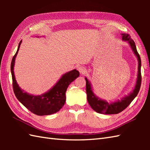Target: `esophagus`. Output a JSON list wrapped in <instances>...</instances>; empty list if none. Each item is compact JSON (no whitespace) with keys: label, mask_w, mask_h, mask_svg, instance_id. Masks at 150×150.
Listing matches in <instances>:
<instances>
[{"label":"esophagus","mask_w":150,"mask_h":150,"mask_svg":"<svg viewBox=\"0 0 150 150\" xmlns=\"http://www.w3.org/2000/svg\"><path fill=\"white\" fill-rule=\"evenodd\" d=\"M77 69L79 70V72H80L81 73H82V74H84V73H85L86 72V68H84V66H78Z\"/></svg>","instance_id":"1"}]
</instances>
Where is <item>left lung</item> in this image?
<instances>
[{
    "mask_svg": "<svg viewBox=\"0 0 150 150\" xmlns=\"http://www.w3.org/2000/svg\"><path fill=\"white\" fill-rule=\"evenodd\" d=\"M122 36V40L124 41H128L129 44L131 46L132 50L134 52L135 55L137 57V60L139 62V66H138V75H137V80L136 82V85L133 90L132 93H130L128 96H125L122 98L120 100H118L114 103H108L107 101L102 100L100 98H98L92 91L90 81L88 79L85 77L86 80V93H87V100L90 106L91 107L92 109L96 112L98 113H103V114H117L121 111H122L124 110L128 107L130 103H132L133 100L137 97L139 91L141 88V81H142V77H141V57L139 53L137 52V50L136 48V46L135 42L133 39H132L131 37L127 33H122L121 34Z\"/></svg>",
    "mask_w": 150,
    "mask_h": 150,
    "instance_id": "left-lung-1",
    "label": "left lung"
}]
</instances>
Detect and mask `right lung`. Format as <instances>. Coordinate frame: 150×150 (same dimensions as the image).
Wrapping results in <instances>:
<instances>
[{
  "label": "right lung",
  "instance_id": "1",
  "mask_svg": "<svg viewBox=\"0 0 150 150\" xmlns=\"http://www.w3.org/2000/svg\"><path fill=\"white\" fill-rule=\"evenodd\" d=\"M22 40L18 44V49L11 63L13 89L17 99L31 112L37 115H49L59 111L66 102V91L68 86L79 76L77 69H73L64 74L57 84L46 93L41 95L28 94L18 86L15 77L13 67Z\"/></svg>",
  "mask_w": 150,
  "mask_h": 150
}]
</instances>
